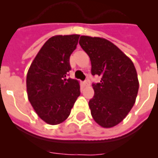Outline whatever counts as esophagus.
Listing matches in <instances>:
<instances>
[{
	"label": "esophagus",
	"mask_w": 158,
	"mask_h": 158,
	"mask_svg": "<svg viewBox=\"0 0 158 158\" xmlns=\"http://www.w3.org/2000/svg\"><path fill=\"white\" fill-rule=\"evenodd\" d=\"M83 84H84V86L87 87V86H89V80H85V81L83 83Z\"/></svg>",
	"instance_id": "esophagus-1"
}]
</instances>
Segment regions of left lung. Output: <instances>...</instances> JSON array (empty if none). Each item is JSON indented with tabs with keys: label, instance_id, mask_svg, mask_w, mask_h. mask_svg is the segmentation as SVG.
<instances>
[{
	"label": "left lung",
	"instance_id": "1",
	"mask_svg": "<svg viewBox=\"0 0 158 158\" xmlns=\"http://www.w3.org/2000/svg\"><path fill=\"white\" fill-rule=\"evenodd\" d=\"M79 44L91 60L93 75L101 82L93 84L89 106L94 120L103 128L122 121L135 104L139 91L137 71L132 60L105 38L81 36Z\"/></svg>",
	"mask_w": 158,
	"mask_h": 158
}]
</instances>
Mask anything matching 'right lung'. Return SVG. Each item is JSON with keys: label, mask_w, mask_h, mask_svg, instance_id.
<instances>
[{"label": "right lung", "mask_w": 158, "mask_h": 158, "mask_svg": "<svg viewBox=\"0 0 158 158\" xmlns=\"http://www.w3.org/2000/svg\"><path fill=\"white\" fill-rule=\"evenodd\" d=\"M79 35H56L38 52L28 70L26 86L28 101L39 117L49 125L64 122L80 95L78 80L66 79L69 56Z\"/></svg>", "instance_id": "obj_1"}]
</instances>
